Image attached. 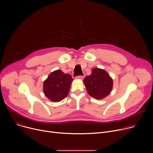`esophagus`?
I'll list each match as a JSON object with an SVG mask.
<instances>
[{"instance_id":"esophagus-1","label":"esophagus","mask_w":153,"mask_h":153,"mask_svg":"<svg viewBox=\"0 0 153 153\" xmlns=\"http://www.w3.org/2000/svg\"><path fill=\"white\" fill-rule=\"evenodd\" d=\"M76 79H84V76H78L77 77H76Z\"/></svg>"}]
</instances>
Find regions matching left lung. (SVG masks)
Returning a JSON list of instances; mask_svg holds the SVG:
<instances>
[{"mask_svg":"<svg viewBox=\"0 0 153 153\" xmlns=\"http://www.w3.org/2000/svg\"><path fill=\"white\" fill-rule=\"evenodd\" d=\"M84 83L88 94L96 99H102L111 92L113 80L103 69L94 68L91 75L86 76Z\"/></svg>","mask_w":153,"mask_h":153,"instance_id":"8db88e82","label":"left lung"}]
</instances>
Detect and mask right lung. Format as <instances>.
Here are the masks:
<instances>
[{
    "label": "right lung",
    "mask_w": 153,
    "mask_h": 153,
    "mask_svg": "<svg viewBox=\"0 0 153 153\" xmlns=\"http://www.w3.org/2000/svg\"><path fill=\"white\" fill-rule=\"evenodd\" d=\"M71 76L56 70L48 77L43 83V92L51 101L58 102L65 99L69 93L72 81Z\"/></svg>",
    "instance_id": "right-lung-1"
}]
</instances>
